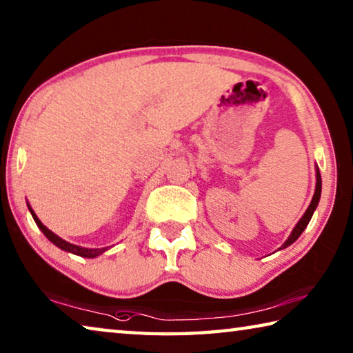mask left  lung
<instances>
[{
  "label": "left lung",
  "instance_id": "obj_1",
  "mask_svg": "<svg viewBox=\"0 0 353 353\" xmlns=\"http://www.w3.org/2000/svg\"><path fill=\"white\" fill-rule=\"evenodd\" d=\"M321 190H322L321 172H319V168H318V166H316V190H314V194H313L312 204L308 205L307 212L303 213V216L301 218V221H299V223L296 224L294 229H292L291 235L288 236V240H286V241L282 244V246H280L277 250H282V249H285V248H288L290 244L294 243V241L297 240V238L302 235V232L307 229V225H308V223H310V219H312L313 213H314V210H316V207H318V204H319V199H321Z\"/></svg>",
  "mask_w": 353,
  "mask_h": 353
}]
</instances>
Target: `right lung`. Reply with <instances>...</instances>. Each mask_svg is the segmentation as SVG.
I'll use <instances>...</instances> for the list:
<instances>
[{
  "mask_svg": "<svg viewBox=\"0 0 353 353\" xmlns=\"http://www.w3.org/2000/svg\"><path fill=\"white\" fill-rule=\"evenodd\" d=\"M28 208H29V212H31V214H32V218H34V221H35V224L39 225V229L43 232V235L48 238V240H50L52 244H56V246L59 248V249H62V250H65V252H71V254H74V255H79V256H83V259H94V256H98V255H101L103 252H105V250H109V248L110 246H107V248H101V249H88V248H81V246H76V244H71V243H68V241H65V240H62L61 236H57L56 234H52V232L50 230V229H46V227L40 223V219L35 216V213H34V210L31 208V205L28 204Z\"/></svg>",
  "mask_w": 353,
  "mask_h": 353,
  "instance_id": "obj_1",
  "label": "right lung"
}]
</instances>
